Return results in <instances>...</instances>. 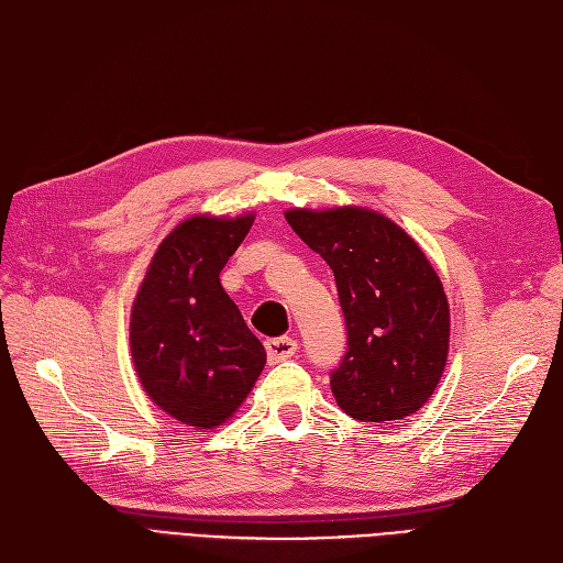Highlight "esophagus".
I'll list each match as a JSON object with an SVG mask.
<instances>
[{
  "mask_svg": "<svg viewBox=\"0 0 563 563\" xmlns=\"http://www.w3.org/2000/svg\"><path fill=\"white\" fill-rule=\"evenodd\" d=\"M265 350H267L269 364H277V362H284V360H291V356L298 352V343L294 338L279 335V338H269L265 343Z\"/></svg>",
  "mask_w": 563,
  "mask_h": 563,
  "instance_id": "esophagus-1",
  "label": "esophagus"
}]
</instances>
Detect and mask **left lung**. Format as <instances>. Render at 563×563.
I'll list each match as a JSON object with an SVG mask.
<instances>
[{
    "instance_id": "obj_1",
    "label": "left lung",
    "mask_w": 563,
    "mask_h": 563,
    "mask_svg": "<svg viewBox=\"0 0 563 563\" xmlns=\"http://www.w3.org/2000/svg\"><path fill=\"white\" fill-rule=\"evenodd\" d=\"M333 269L347 352L331 371L338 406L362 422L401 420L432 397L449 356V300L420 246L360 209L284 213Z\"/></svg>"
}]
</instances>
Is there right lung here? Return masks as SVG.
I'll return each mask as SVG.
<instances>
[{
    "instance_id": "right-lung-1",
    "label": "right lung",
    "mask_w": 563,
    "mask_h": 563,
    "mask_svg": "<svg viewBox=\"0 0 563 563\" xmlns=\"http://www.w3.org/2000/svg\"><path fill=\"white\" fill-rule=\"evenodd\" d=\"M253 216H192L159 244L131 312L135 373L162 411L197 430L225 422L265 366V347L220 286Z\"/></svg>"
}]
</instances>
